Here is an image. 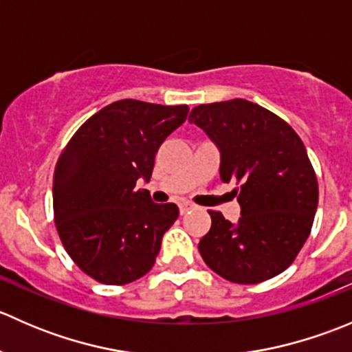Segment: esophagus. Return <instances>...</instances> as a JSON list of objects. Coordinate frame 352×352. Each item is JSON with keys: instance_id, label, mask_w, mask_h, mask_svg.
I'll return each instance as SVG.
<instances>
[{"instance_id": "obj_1", "label": "esophagus", "mask_w": 352, "mask_h": 352, "mask_svg": "<svg viewBox=\"0 0 352 352\" xmlns=\"http://www.w3.org/2000/svg\"><path fill=\"white\" fill-rule=\"evenodd\" d=\"M194 208H196V206H194V204H190V202H180V204H179L180 214H186V212L192 211Z\"/></svg>"}]
</instances>
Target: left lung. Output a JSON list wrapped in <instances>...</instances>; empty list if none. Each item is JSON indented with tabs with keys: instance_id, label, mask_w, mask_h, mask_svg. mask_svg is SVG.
Returning <instances> with one entry per match:
<instances>
[{
	"instance_id": "left-lung-1",
	"label": "left lung",
	"mask_w": 352,
	"mask_h": 352,
	"mask_svg": "<svg viewBox=\"0 0 352 352\" xmlns=\"http://www.w3.org/2000/svg\"><path fill=\"white\" fill-rule=\"evenodd\" d=\"M189 120L219 148L221 180L235 182L242 208L236 225L209 211L201 257L236 285L281 274L307 242L318 204L317 175L303 141L281 117L243 98L197 105Z\"/></svg>"
}]
</instances>
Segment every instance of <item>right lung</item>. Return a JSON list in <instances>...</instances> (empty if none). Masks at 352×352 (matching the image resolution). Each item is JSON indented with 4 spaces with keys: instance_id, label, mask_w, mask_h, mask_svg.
Wrapping results in <instances>:
<instances>
[{
    "instance_id": "1",
    "label": "right lung",
    "mask_w": 352,
    "mask_h": 352,
    "mask_svg": "<svg viewBox=\"0 0 352 352\" xmlns=\"http://www.w3.org/2000/svg\"><path fill=\"white\" fill-rule=\"evenodd\" d=\"M187 113V105L117 100L85 120L59 155L56 228L67 255L95 281L122 286L153 267L179 208L134 187L150 180L158 148Z\"/></svg>"
}]
</instances>
